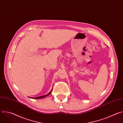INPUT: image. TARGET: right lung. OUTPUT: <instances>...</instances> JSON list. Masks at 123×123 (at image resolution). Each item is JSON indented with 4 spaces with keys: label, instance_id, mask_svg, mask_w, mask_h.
I'll use <instances>...</instances> for the list:
<instances>
[{
    "label": "right lung",
    "instance_id": "1",
    "mask_svg": "<svg viewBox=\"0 0 123 123\" xmlns=\"http://www.w3.org/2000/svg\"><path fill=\"white\" fill-rule=\"evenodd\" d=\"M52 92V90H51L50 91V92H49V93H48L47 94H46V95H43V96H38V97H29L30 98H32V99H41V98H44V97H46V96H48L50 94V93H51V92Z\"/></svg>",
    "mask_w": 123,
    "mask_h": 123
}]
</instances>
